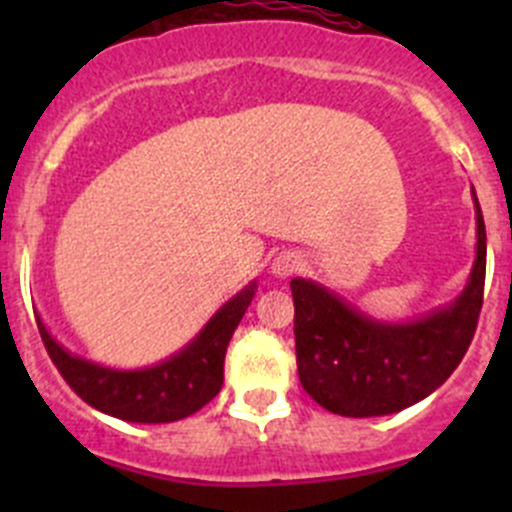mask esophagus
<instances>
[{
  "label": "esophagus",
  "instance_id": "esophagus-1",
  "mask_svg": "<svg viewBox=\"0 0 512 512\" xmlns=\"http://www.w3.org/2000/svg\"><path fill=\"white\" fill-rule=\"evenodd\" d=\"M299 255H294V252H280V255L275 257V262H272V272H275L277 277H289L292 272L299 270Z\"/></svg>",
  "mask_w": 512,
  "mask_h": 512
}]
</instances>
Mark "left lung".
I'll return each mask as SVG.
<instances>
[{
	"label": "left lung",
	"mask_w": 512,
	"mask_h": 512,
	"mask_svg": "<svg viewBox=\"0 0 512 512\" xmlns=\"http://www.w3.org/2000/svg\"><path fill=\"white\" fill-rule=\"evenodd\" d=\"M476 262L456 302L389 324L366 317L312 280L294 277V344L304 391L339 416L396 414L456 371L476 334L485 285V223L476 193Z\"/></svg>",
	"instance_id": "1"
}]
</instances>
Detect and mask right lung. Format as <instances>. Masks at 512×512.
Returning a JSON list of instances; mask_svg holds the SVG:
<instances>
[{"instance_id":"1","label":"right lung","mask_w":512,"mask_h":512,"mask_svg":"<svg viewBox=\"0 0 512 512\" xmlns=\"http://www.w3.org/2000/svg\"><path fill=\"white\" fill-rule=\"evenodd\" d=\"M255 282L213 314L203 332L156 366L136 371L108 369L69 354L36 319L41 342L66 384L89 406L131 423H170L195 414L223 386L225 352L232 332L255 297Z\"/></svg>"}]
</instances>
